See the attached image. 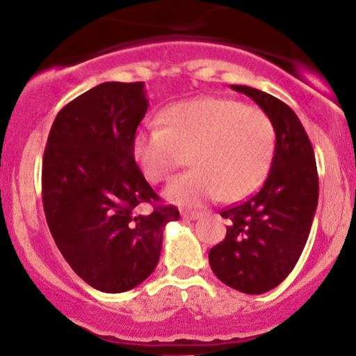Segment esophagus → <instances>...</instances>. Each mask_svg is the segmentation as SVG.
Masks as SVG:
<instances>
[{
    "label": "esophagus",
    "mask_w": 356,
    "mask_h": 356,
    "mask_svg": "<svg viewBox=\"0 0 356 356\" xmlns=\"http://www.w3.org/2000/svg\"><path fill=\"white\" fill-rule=\"evenodd\" d=\"M181 216H182V219H191V220H194V219L201 218L202 214H201V212H197V211H182Z\"/></svg>",
    "instance_id": "esophagus-1"
}]
</instances>
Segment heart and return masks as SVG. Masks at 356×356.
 Here are the masks:
<instances>
[{
	"label": "heart",
	"mask_w": 356,
	"mask_h": 356,
	"mask_svg": "<svg viewBox=\"0 0 356 356\" xmlns=\"http://www.w3.org/2000/svg\"><path fill=\"white\" fill-rule=\"evenodd\" d=\"M161 129L140 130L134 159L147 181L167 182L179 167L194 165L167 187L177 206L248 197L266 177L276 149V127L257 107L238 100L201 97L172 105L159 117Z\"/></svg>",
	"instance_id": "obj_1"
}]
</instances>
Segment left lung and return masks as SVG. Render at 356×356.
I'll list each match as a JSON object with an SVG mask.
<instances>
[{
    "instance_id": "8db88e82",
    "label": "left lung",
    "mask_w": 356,
    "mask_h": 356,
    "mask_svg": "<svg viewBox=\"0 0 356 356\" xmlns=\"http://www.w3.org/2000/svg\"><path fill=\"white\" fill-rule=\"evenodd\" d=\"M276 127V149L266 181L244 202L220 211L226 238L209 251V264L224 284L248 295L276 288L296 266L318 206V170L312 142L284 102L244 85Z\"/></svg>"
}]
</instances>
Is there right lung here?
I'll return each instance as SVG.
<instances>
[{"mask_svg":"<svg viewBox=\"0 0 356 356\" xmlns=\"http://www.w3.org/2000/svg\"><path fill=\"white\" fill-rule=\"evenodd\" d=\"M149 102L142 81H105L65 105L43 154L42 197L56 246L85 283L124 293L157 266L162 234L179 209L161 206L134 159ZM153 204L138 215L140 203Z\"/></svg>","mask_w":356,"mask_h":356,"instance_id":"add662e5","label":"right lung"}]
</instances>
